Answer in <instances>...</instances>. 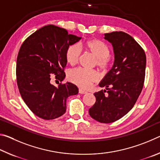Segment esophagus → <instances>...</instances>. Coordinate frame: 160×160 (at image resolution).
Masks as SVG:
<instances>
[{
    "mask_svg": "<svg viewBox=\"0 0 160 160\" xmlns=\"http://www.w3.org/2000/svg\"><path fill=\"white\" fill-rule=\"evenodd\" d=\"M78 92L80 94H86L87 92L85 91L84 90H82V89H79V90H78Z\"/></svg>",
    "mask_w": 160,
    "mask_h": 160,
    "instance_id": "34e87169",
    "label": "esophagus"
}]
</instances>
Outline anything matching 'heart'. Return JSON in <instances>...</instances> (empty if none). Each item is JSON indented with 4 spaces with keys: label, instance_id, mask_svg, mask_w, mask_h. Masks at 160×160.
<instances>
[{
    "label": "heart",
    "instance_id": "obj_1",
    "mask_svg": "<svg viewBox=\"0 0 160 160\" xmlns=\"http://www.w3.org/2000/svg\"><path fill=\"white\" fill-rule=\"evenodd\" d=\"M82 45L74 44L70 45L66 51V61L70 65L76 64L79 61L82 52ZM85 47L96 58V65L100 69L107 70L110 64L109 56V48L100 40L94 39L88 40L85 43ZM68 79L83 89H88L99 79V75L95 70L75 68L68 73Z\"/></svg>",
    "mask_w": 160,
    "mask_h": 160
}]
</instances>
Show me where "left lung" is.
I'll list each match as a JSON object with an SVG mask.
<instances>
[{
    "mask_svg": "<svg viewBox=\"0 0 160 160\" xmlns=\"http://www.w3.org/2000/svg\"><path fill=\"white\" fill-rule=\"evenodd\" d=\"M104 39L113 46L114 63L99 84L106 90L94 94L96 102L89 109V113L99 122L109 123L125 116L141 93L146 56L138 43L125 32L106 33Z\"/></svg>",
    "mask_w": 160,
    "mask_h": 160,
    "instance_id": "obj_1",
    "label": "left lung"
}]
</instances>
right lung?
<instances>
[{"label":"right lung","mask_w":160,"mask_h":160,"mask_svg":"<svg viewBox=\"0 0 160 160\" xmlns=\"http://www.w3.org/2000/svg\"><path fill=\"white\" fill-rule=\"evenodd\" d=\"M81 39L63 28L48 25L38 29L22 43L19 51L16 78L22 98L32 112L44 120L64 114L66 99L78 93L70 82L51 84L53 74L60 81L66 77V51Z\"/></svg>","instance_id":"1"}]
</instances>
